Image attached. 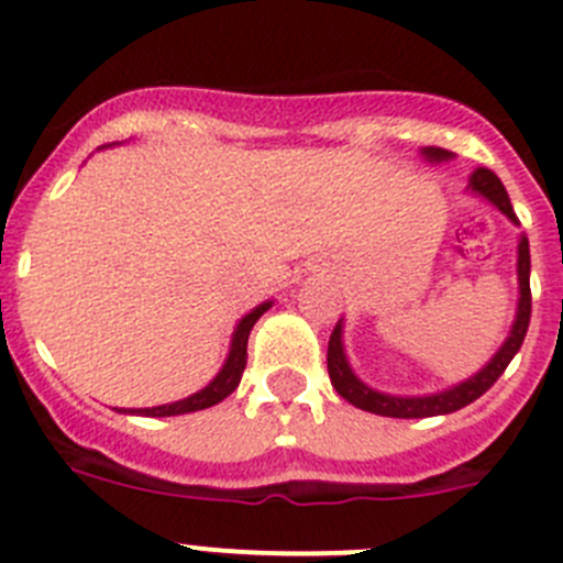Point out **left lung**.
I'll use <instances>...</instances> for the list:
<instances>
[{
  "label": "left lung",
  "mask_w": 563,
  "mask_h": 563,
  "mask_svg": "<svg viewBox=\"0 0 563 563\" xmlns=\"http://www.w3.org/2000/svg\"><path fill=\"white\" fill-rule=\"evenodd\" d=\"M422 157L431 163L451 161L454 154L445 152V148L426 146L422 148ZM467 191L487 200L490 206L499 208L510 222H519L510 206V197H507L505 186L496 177L490 168H476L467 180ZM516 276H519V305H516V318L514 327H510V335L505 338V343L499 346L490 361L482 366L476 375H471L467 380L456 383L451 389L434 391V395H389V391H377L372 386L361 380V377L352 372L350 361H346V352H343V318L335 324L330 335V350H327V369H330V380L335 386L338 395L343 400H350L352 406L363 411H372V415L380 417H400V420H411V417H437V415H451V411L465 409L467 402H474L476 397L485 395L490 386L501 377V372L507 369V363L514 361L516 352L521 350L525 343L527 327H530V307H533V298H530V242L521 233L519 236V258H516Z\"/></svg>",
  "instance_id": "1"
}]
</instances>
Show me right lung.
Returning <instances> with one entry per match:
<instances>
[{
  "mask_svg": "<svg viewBox=\"0 0 563 563\" xmlns=\"http://www.w3.org/2000/svg\"><path fill=\"white\" fill-rule=\"evenodd\" d=\"M273 301H265V305H258L256 310H251L247 316H242V321L236 324L231 338V350H228L225 363H222V369L217 372L211 383H208L206 389L194 391V395L183 397L177 402H166V406H152V409H129V415H146V417H174V415H191V411H202L211 409L217 402L225 400L231 391H236L239 380H242V372H245L247 363V335H251L253 324H256L262 312L271 310ZM126 411V409H123Z\"/></svg>",
  "mask_w": 563,
  "mask_h": 563,
  "instance_id": "add662e5",
  "label": "right lung"
}]
</instances>
